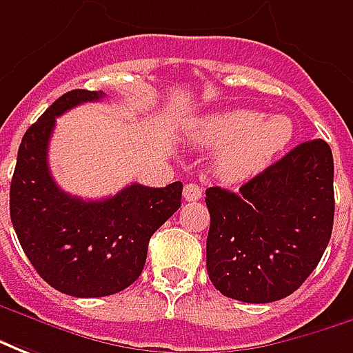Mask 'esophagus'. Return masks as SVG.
I'll use <instances>...</instances> for the list:
<instances>
[{"mask_svg": "<svg viewBox=\"0 0 353 353\" xmlns=\"http://www.w3.org/2000/svg\"><path fill=\"white\" fill-rule=\"evenodd\" d=\"M184 199L186 201H197L199 197H201V194H203V190H201V186H197L196 182H190V184H186L184 186Z\"/></svg>", "mask_w": 353, "mask_h": 353, "instance_id": "esophagus-1", "label": "esophagus"}]
</instances>
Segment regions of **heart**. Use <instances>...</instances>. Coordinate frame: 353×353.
<instances>
[{"label": "heart", "instance_id": "heart-1", "mask_svg": "<svg viewBox=\"0 0 353 353\" xmlns=\"http://www.w3.org/2000/svg\"><path fill=\"white\" fill-rule=\"evenodd\" d=\"M192 139L221 148L216 156V172L224 181H247L264 171L277 154L291 142L292 125L285 116L266 117L249 108L226 110L199 119L190 127Z\"/></svg>", "mask_w": 353, "mask_h": 353}]
</instances>
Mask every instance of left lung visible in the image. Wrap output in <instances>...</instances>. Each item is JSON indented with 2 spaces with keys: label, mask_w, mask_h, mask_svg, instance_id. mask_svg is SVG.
<instances>
[{
  "label": "left lung",
  "mask_w": 353,
  "mask_h": 353,
  "mask_svg": "<svg viewBox=\"0 0 353 353\" xmlns=\"http://www.w3.org/2000/svg\"><path fill=\"white\" fill-rule=\"evenodd\" d=\"M334 163L321 139L294 146L239 192L207 188V274L219 291L262 304L289 296L316 270L334 219Z\"/></svg>",
  "instance_id": "obj_1"
}]
</instances>
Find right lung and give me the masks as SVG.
<instances>
[{
  "mask_svg": "<svg viewBox=\"0 0 353 353\" xmlns=\"http://www.w3.org/2000/svg\"><path fill=\"white\" fill-rule=\"evenodd\" d=\"M102 91L62 94L22 137L11 181V222L28 261L52 289L94 299L123 291L142 274L150 237L179 211L182 182L165 188L131 184L116 196L85 201L62 192L47 161L57 117Z\"/></svg>",
  "mask_w": 353,
  "mask_h": 353,
  "instance_id": "1",
  "label": "right lung"
}]
</instances>
